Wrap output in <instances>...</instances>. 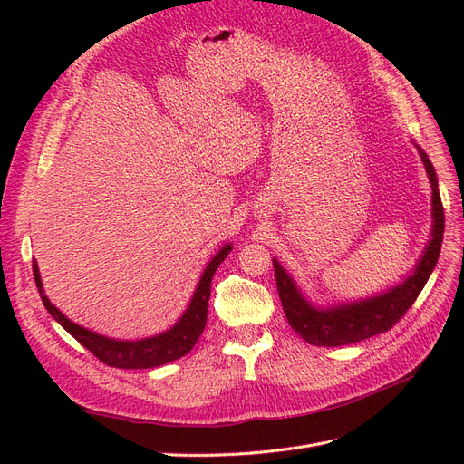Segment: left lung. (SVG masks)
<instances>
[{
	"label": "left lung",
	"instance_id": "left-lung-1",
	"mask_svg": "<svg viewBox=\"0 0 464 464\" xmlns=\"http://www.w3.org/2000/svg\"><path fill=\"white\" fill-rule=\"evenodd\" d=\"M420 154L432 186V240L429 242L420 265L416 266V273H413L404 284L393 287L392 291H387V294L380 297L336 306L331 310H318L304 301L294 280L287 276L280 263L273 259L276 287L285 318L289 325L294 327L295 333H299L308 344L346 346L359 343V340L371 338L374 334L385 333L397 322H401L402 315L413 303H416L418 295L421 294V289L425 287L432 269L436 266L438 256H440L444 240V207L440 199V191H438L434 167L421 149Z\"/></svg>",
	"mask_w": 464,
	"mask_h": 464
}]
</instances>
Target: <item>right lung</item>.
Segmentation results:
<instances>
[{
  "instance_id": "obj_1",
  "label": "right lung",
  "mask_w": 464,
  "mask_h": 464,
  "mask_svg": "<svg viewBox=\"0 0 464 464\" xmlns=\"http://www.w3.org/2000/svg\"><path fill=\"white\" fill-rule=\"evenodd\" d=\"M231 246L226 245L222 250H219L214 259L208 263L205 269L198 289H195L193 299L184 312L179 324L169 329L163 334L152 336V338H144V340H135V343H124V340H111L105 338L97 333H92L77 324L69 322L65 315L46 299L37 263L34 261V278L35 285L39 289L41 301L44 308L53 314V318L72 336L75 340L92 352L97 359L103 361L109 367L116 369H154L160 367V364L170 362L175 359L184 357L193 346L198 343L205 325H207V308H208V299H210V282L216 273V269L226 259L229 254Z\"/></svg>"
}]
</instances>
